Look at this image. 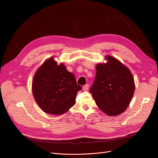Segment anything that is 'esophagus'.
Instances as JSON below:
<instances>
[{
    "label": "esophagus",
    "instance_id": "obj_1",
    "mask_svg": "<svg viewBox=\"0 0 158 158\" xmlns=\"http://www.w3.org/2000/svg\"><path fill=\"white\" fill-rule=\"evenodd\" d=\"M88 89H89V84H86L83 86V89L84 91H87Z\"/></svg>",
    "mask_w": 158,
    "mask_h": 158
}]
</instances>
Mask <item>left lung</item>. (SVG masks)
Wrapping results in <instances>:
<instances>
[{"label": "left lung", "mask_w": 158, "mask_h": 158, "mask_svg": "<svg viewBox=\"0 0 158 158\" xmlns=\"http://www.w3.org/2000/svg\"><path fill=\"white\" fill-rule=\"evenodd\" d=\"M107 63L96 65V75L89 89L98 107L109 116L125 111L135 92L133 76L120 61L107 56Z\"/></svg>", "instance_id": "obj_1"}]
</instances>
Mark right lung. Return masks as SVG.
Masks as SVG:
<instances>
[{
  "label": "right lung",
  "mask_w": 158,
  "mask_h": 158,
  "mask_svg": "<svg viewBox=\"0 0 158 158\" xmlns=\"http://www.w3.org/2000/svg\"><path fill=\"white\" fill-rule=\"evenodd\" d=\"M82 87L63 64L49 59L37 70L32 84L33 95L44 112L61 114L74 106L76 94Z\"/></svg>",
  "instance_id": "add662e5"
}]
</instances>
